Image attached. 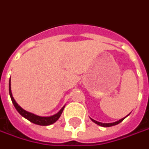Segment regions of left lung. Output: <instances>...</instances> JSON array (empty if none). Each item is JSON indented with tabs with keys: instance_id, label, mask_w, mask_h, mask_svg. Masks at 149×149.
<instances>
[{
	"instance_id": "8db88e82",
	"label": "left lung",
	"mask_w": 149,
	"mask_h": 149,
	"mask_svg": "<svg viewBox=\"0 0 149 149\" xmlns=\"http://www.w3.org/2000/svg\"><path fill=\"white\" fill-rule=\"evenodd\" d=\"M128 115H129V114H128ZM125 118H126V117H125ZM125 118H122V119L118 120V121H117V122H114V123H102L97 122V121L92 119V118H91V119H92V121L93 122V123H95L97 124V125H99V126L104 127H112V126H115V125H117V124H119L121 122H123V121Z\"/></svg>"
}]
</instances>
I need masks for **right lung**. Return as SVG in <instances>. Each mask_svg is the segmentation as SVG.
Masks as SVG:
<instances>
[{
    "label": "right lung",
    "instance_id": "1",
    "mask_svg": "<svg viewBox=\"0 0 149 149\" xmlns=\"http://www.w3.org/2000/svg\"><path fill=\"white\" fill-rule=\"evenodd\" d=\"M9 92H10V98H11V100L14 104V107L17 109V111L21 114L22 117H24L25 118H26L27 120H29L30 122L33 123L35 124H37V125H40V126H49V125H51V124L54 123L55 122H57L58 118H60V116L61 115L62 113V111L64 109L65 106L61 108V110L58 112L57 113L54 114L53 116H49V117H40V116L36 115L32 113H29V112L26 111L24 110L22 108H21L19 105H18L16 101L14 99V97L12 96V92H11V87H10V82H9Z\"/></svg>",
    "mask_w": 149,
    "mask_h": 149
}]
</instances>
